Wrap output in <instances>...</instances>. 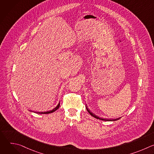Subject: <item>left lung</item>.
<instances>
[{
    "instance_id": "8db88e82",
    "label": "left lung",
    "mask_w": 154,
    "mask_h": 154,
    "mask_svg": "<svg viewBox=\"0 0 154 154\" xmlns=\"http://www.w3.org/2000/svg\"><path fill=\"white\" fill-rule=\"evenodd\" d=\"M86 109H87V111L88 112V113L92 116H93L94 118H96V119H100V120H102V121H117V120H118V119H120V118H117V119H104V118H100V117H99V116H97L96 115H95L94 114H93V113H91L89 109H88V108H87V106H86Z\"/></svg>"
}]
</instances>
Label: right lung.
I'll use <instances>...</instances> for the list:
<instances>
[{
	"label": "right lung",
	"instance_id": "1",
	"mask_svg": "<svg viewBox=\"0 0 154 154\" xmlns=\"http://www.w3.org/2000/svg\"><path fill=\"white\" fill-rule=\"evenodd\" d=\"M60 102H59V103L58 104V105L55 108H54L53 109H52V110H50V111H48V112H38V113H39V114H49V113H53V112H54L55 111H56L57 109H58L59 108V107H60Z\"/></svg>",
	"mask_w": 154,
	"mask_h": 154
}]
</instances>
